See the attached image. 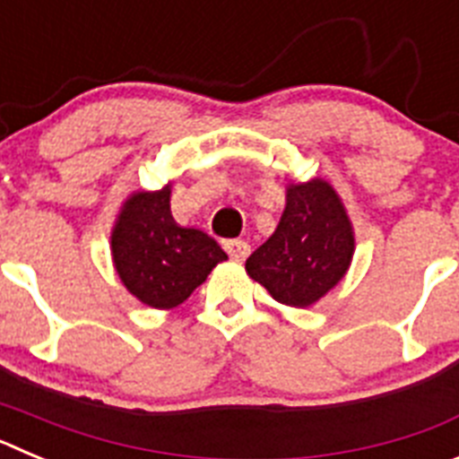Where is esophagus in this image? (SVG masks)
Wrapping results in <instances>:
<instances>
[{
  "instance_id": "1",
  "label": "esophagus",
  "mask_w": 459,
  "mask_h": 459,
  "mask_svg": "<svg viewBox=\"0 0 459 459\" xmlns=\"http://www.w3.org/2000/svg\"><path fill=\"white\" fill-rule=\"evenodd\" d=\"M222 248L227 250L230 257L237 259V262H243L250 255V246L243 238H227V241H222Z\"/></svg>"
}]
</instances>
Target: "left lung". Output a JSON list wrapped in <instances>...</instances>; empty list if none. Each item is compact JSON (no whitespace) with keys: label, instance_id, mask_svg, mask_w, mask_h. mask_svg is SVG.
I'll use <instances>...</instances> for the list:
<instances>
[{"label":"left lung","instance_id":"left-lung-1","mask_svg":"<svg viewBox=\"0 0 459 459\" xmlns=\"http://www.w3.org/2000/svg\"><path fill=\"white\" fill-rule=\"evenodd\" d=\"M354 255V230L333 186L324 179L291 184L275 232L246 271L278 303L307 307L344 278Z\"/></svg>","mask_w":459,"mask_h":459}]
</instances>
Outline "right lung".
Masks as SVG:
<instances>
[{
	"label": "right lung",
	"instance_id": "1",
	"mask_svg": "<svg viewBox=\"0 0 459 459\" xmlns=\"http://www.w3.org/2000/svg\"><path fill=\"white\" fill-rule=\"evenodd\" d=\"M112 259L135 299L169 310L184 303L227 255L209 234L174 222L165 186L126 200L112 230Z\"/></svg>",
	"mask_w": 459,
	"mask_h": 459
}]
</instances>
